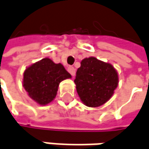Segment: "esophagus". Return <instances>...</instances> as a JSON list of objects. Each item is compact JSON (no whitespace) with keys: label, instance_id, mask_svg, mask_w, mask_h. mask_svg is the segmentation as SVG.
I'll return each mask as SVG.
<instances>
[{"label":"esophagus","instance_id":"34e87169","mask_svg":"<svg viewBox=\"0 0 149 149\" xmlns=\"http://www.w3.org/2000/svg\"><path fill=\"white\" fill-rule=\"evenodd\" d=\"M68 71H69V73L71 75L74 77V75H75V69L74 68V67H72V66H70L69 68H68Z\"/></svg>","mask_w":149,"mask_h":149}]
</instances>
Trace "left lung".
I'll use <instances>...</instances> for the list:
<instances>
[{
  "instance_id": "1",
  "label": "left lung",
  "mask_w": 149,
  "mask_h": 149,
  "mask_svg": "<svg viewBox=\"0 0 149 149\" xmlns=\"http://www.w3.org/2000/svg\"><path fill=\"white\" fill-rule=\"evenodd\" d=\"M118 82V73L115 68L95 57L81 61L74 79L80 100L89 107H98L107 102Z\"/></svg>"
}]
</instances>
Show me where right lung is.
I'll return each instance as SVG.
<instances>
[{"label": "right lung", "instance_id": "add662e5", "mask_svg": "<svg viewBox=\"0 0 149 149\" xmlns=\"http://www.w3.org/2000/svg\"><path fill=\"white\" fill-rule=\"evenodd\" d=\"M63 64L44 58L27 67L23 73V87L29 97L38 105L46 106L54 100L59 83L70 79Z\"/></svg>", "mask_w": 149, "mask_h": 149}]
</instances>
